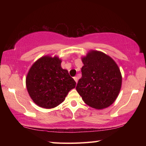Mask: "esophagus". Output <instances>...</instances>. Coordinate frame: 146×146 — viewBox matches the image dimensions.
<instances>
[{
    "label": "esophagus",
    "instance_id": "esophagus-1",
    "mask_svg": "<svg viewBox=\"0 0 146 146\" xmlns=\"http://www.w3.org/2000/svg\"><path fill=\"white\" fill-rule=\"evenodd\" d=\"M73 78H74V80H75V82L77 83V82H78V78L76 77V76H75V77H73Z\"/></svg>",
    "mask_w": 146,
    "mask_h": 146
}]
</instances>
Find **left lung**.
Masks as SVG:
<instances>
[{
  "label": "left lung",
  "instance_id": "8db88e82",
  "mask_svg": "<svg viewBox=\"0 0 146 146\" xmlns=\"http://www.w3.org/2000/svg\"><path fill=\"white\" fill-rule=\"evenodd\" d=\"M82 77L76 90L88 106L101 110L115 102L122 85L117 64L102 52L91 51L82 58Z\"/></svg>",
  "mask_w": 146,
  "mask_h": 146
}]
</instances>
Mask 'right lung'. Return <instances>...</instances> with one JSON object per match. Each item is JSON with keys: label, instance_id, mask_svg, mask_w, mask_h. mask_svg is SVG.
<instances>
[{"label": "right lung", "instance_id": "right-lung-1", "mask_svg": "<svg viewBox=\"0 0 146 146\" xmlns=\"http://www.w3.org/2000/svg\"><path fill=\"white\" fill-rule=\"evenodd\" d=\"M56 56H45L35 62L26 77V87L31 99L41 108L50 109L60 104L76 82L63 70Z\"/></svg>", "mask_w": 146, "mask_h": 146}]
</instances>
